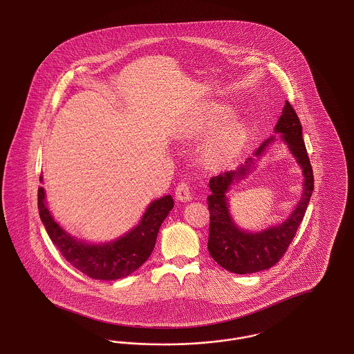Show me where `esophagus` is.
Returning <instances> with one entry per match:
<instances>
[{"label": "esophagus", "mask_w": 354, "mask_h": 354, "mask_svg": "<svg viewBox=\"0 0 354 354\" xmlns=\"http://www.w3.org/2000/svg\"><path fill=\"white\" fill-rule=\"evenodd\" d=\"M175 196L179 202H189L192 199V194H191V188L187 183H179L175 189Z\"/></svg>", "instance_id": "esophagus-1"}]
</instances>
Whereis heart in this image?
<instances>
[{
    "label": "heart",
    "mask_w": 354,
    "mask_h": 354,
    "mask_svg": "<svg viewBox=\"0 0 354 354\" xmlns=\"http://www.w3.org/2000/svg\"><path fill=\"white\" fill-rule=\"evenodd\" d=\"M227 111L219 107H209L196 117L192 123V131L196 134H207L214 130ZM245 143V129L239 119H230L221 123L219 127L209 135L205 143V151L209 160L218 166H230L234 163Z\"/></svg>",
    "instance_id": "heart-1"
}]
</instances>
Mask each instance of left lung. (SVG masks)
Wrapping results in <instances>:
<instances>
[{
	"mask_svg": "<svg viewBox=\"0 0 354 354\" xmlns=\"http://www.w3.org/2000/svg\"><path fill=\"white\" fill-rule=\"evenodd\" d=\"M276 134L268 138L256 151L236 171H227L211 178V195L207 198L209 209V235L208 252L221 268L237 274L268 270L286 253L296 231L303 221L306 207L313 192V171L304 143L303 127L296 111L286 101L281 117L277 120ZM280 138L292 153L304 174L302 198L290 216L280 225L269 226L261 232L250 233L236 225L226 196L232 185L246 178L257 167V162Z\"/></svg>",
	"mask_w": 354,
	"mask_h": 354,
	"instance_id": "1",
	"label": "left lung"
}]
</instances>
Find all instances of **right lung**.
Returning <instances> with one entry per match:
<instances>
[{
  "instance_id": "obj_1",
  "label": "right lung",
  "mask_w": 354,
  "mask_h": 354,
  "mask_svg": "<svg viewBox=\"0 0 354 354\" xmlns=\"http://www.w3.org/2000/svg\"><path fill=\"white\" fill-rule=\"evenodd\" d=\"M44 182V178H39ZM174 208L171 195L152 201L139 223L126 234L103 243H88L68 232L54 216L44 187L38 188V211L53 244L68 263L95 280H118L142 267L155 247L162 223Z\"/></svg>"
}]
</instances>
